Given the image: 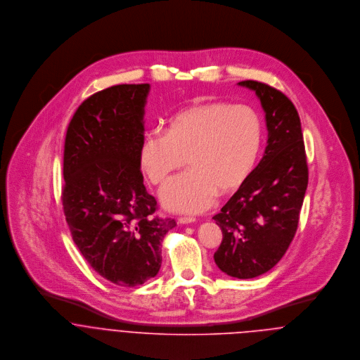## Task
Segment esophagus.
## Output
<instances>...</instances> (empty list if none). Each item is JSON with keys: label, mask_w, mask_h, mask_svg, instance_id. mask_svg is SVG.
Segmentation results:
<instances>
[{"label": "esophagus", "mask_w": 360, "mask_h": 360, "mask_svg": "<svg viewBox=\"0 0 360 360\" xmlns=\"http://www.w3.org/2000/svg\"><path fill=\"white\" fill-rule=\"evenodd\" d=\"M195 221V217H191V216H181L179 217V223L180 224H190V223H194Z\"/></svg>", "instance_id": "34e87169"}]
</instances>
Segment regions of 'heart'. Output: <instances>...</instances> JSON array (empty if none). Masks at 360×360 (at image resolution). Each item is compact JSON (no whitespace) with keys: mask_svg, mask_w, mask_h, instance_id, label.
Instances as JSON below:
<instances>
[{"mask_svg":"<svg viewBox=\"0 0 360 360\" xmlns=\"http://www.w3.org/2000/svg\"><path fill=\"white\" fill-rule=\"evenodd\" d=\"M262 141L257 112L244 103H206L174 113L163 130L150 131L140 147V166L153 184L186 165L190 170L160 190L163 205L198 213L216 194L236 191L250 176Z\"/></svg>","mask_w":360,"mask_h":360,"instance_id":"obj_1","label":"heart"}]
</instances>
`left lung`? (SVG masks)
<instances>
[{"instance_id": "left-lung-1", "label": "left lung", "mask_w": 360, "mask_h": 360, "mask_svg": "<svg viewBox=\"0 0 360 360\" xmlns=\"http://www.w3.org/2000/svg\"><path fill=\"white\" fill-rule=\"evenodd\" d=\"M238 84L254 90L260 100L267 146L257 167L213 216L223 233L213 257L226 274L254 278L278 263L297 233L308 187V163L294 103L264 83L245 80Z\"/></svg>"}]
</instances>
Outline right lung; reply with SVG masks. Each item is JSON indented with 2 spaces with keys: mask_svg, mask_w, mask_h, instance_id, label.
I'll use <instances>...</instances> for the list:
<instances>
[{
  "mask_svg": "<svg viewBox=\"0 0 360 360\" xmlns=\"http://www.w3.org/2000/svg\"><path fill=\"white\" fill-rule=\"evenodd\" d=\"M150 84H119L75 112L63 151L62 205L75 244L108 281L136 287L162 263L160 243L174 219L154 216L139 153Z\"/></svg>",
  "mask_w": 360,
  "mask_h": 360,
  "instance_id": "1",
  "label": "right lung"
}]
</instances>
